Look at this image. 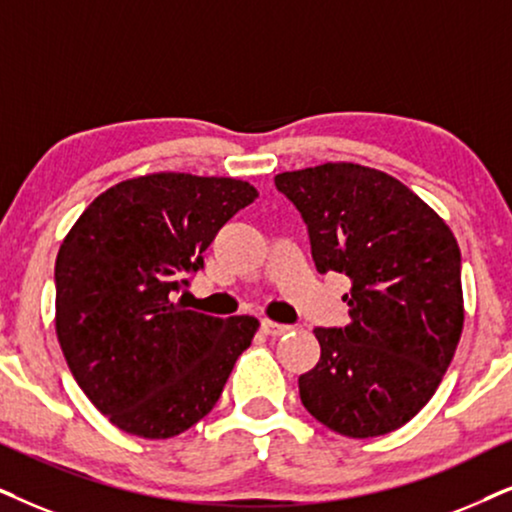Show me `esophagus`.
<instances>
[{
  "mask_svg": "<svg viewBox=\"0 0 512 512\" xmlns=\"http://www.w3.org/2000/svg\"><path fill=\"white\" fill-rule=\"evenodd\" d=\"M262 333L264 335H271V338H278V335L290 333V326H286V323H276V321L264 319L262 321Z\"/></svg>",
  "mask_w": 512,
  "mask_h": 512,
  "instance_id": "1",
  "label": "esophagus"
}]
</instances>
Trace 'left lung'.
<instances>
[{
	"mask_svg": "<svg viewBox=\"0 0 512 512\" xmlns=\"http://www.w3.org/2000/svg\"><path fill=\"white\" fill-rule=\"evenodd\" d=\"M307 224L319 274L349 276L345 328H314L321 359L300 399L345 437H380L428 404L463 331L461 250L430 205L390 174L326 163L274 177Z\"/></svg>",
	"mask_w": 512,
	"mask_h": 512,
	"instance_id": "left-lung-1",
	"label": "left lung"
}]
</instances>
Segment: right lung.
<instances>
[{
    "label": "right lung",
    "mask_w": 512,
    "mask_h": 512,
    "mask_svg": "<svg viewBox=\"0 0 512 512\" xmlns=\"http://www.w3.org/2000/svg\"><path fill=\"white\" fill-rule=\"evenodd\" d=\"M257 198L231 177L158 172L103 191L56 257V335L70 373L115 428L144 439L215 409L260 328L174 302L217 231Z\"/></svg>",
    "instance_id": "right-lung-1"
}]
</instances>
